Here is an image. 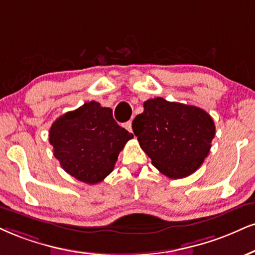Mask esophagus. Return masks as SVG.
<instances>
[{"label": "esophagus", "mask_w": 255, "mask_h": 255, "mask_svg": "<svg viewBox=\"0 0 255 255\" xmlns=\"http://www.w3.org/2000/svg\"><path fill=\"white\" fill-rule=\"evenodd\" d=\"M124 127H125V128H127L128 131H130V132H132V122L131 121H128V122H127L124 124Z\"/></svg>", "instance_id": "esophagus-1"}]
</instances>
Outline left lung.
<instances>
[{"mask_svg":"<svg viewBox=\"0 0 255 255\" xmlns=\"http://www.w3.org/2000/svg\"><path fill=\"white\" fill-rule=\"evenodd\" d=\"M132 130L152 164L170 178L187 177L208 156L214 121L204 110L159 98L144 103Z\"/></svg>","mask_w":255,"mask_h":255,"instance_id":"8db88e82","label":"left lung"}]
</instances>
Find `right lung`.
Returning a JSON list of instances; mask_svg holds the SVG:
<instances>
[{
	"mask_svg": "<svg viewBox=\"0 0 255 255\" xmlns=\"http://www.w3.org/2000/svg\"><path fill=\"white\" fill-rule=\"evenodd\" d=\"M132 137L113 119L111 109L97 102L65 113L49 130V143L62 169L87 184L99 183L111 174L119 152Z\"/></svg>",
	"mask_w": 255,
	"mask_h": 255,
	"instance_id": "right-lung-1",
	"label": "right lung"
}]
</instances>
